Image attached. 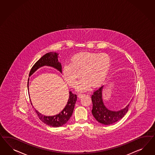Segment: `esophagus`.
I'll return each mask as SVG.
<instances>
[{
  "label": "esophagus",
  "mask_w": 155,
  "mask_h": 155,
  "mask_svg": "<svg viewBox=\"0 0 155 155\" xmlns=\"http://www.w3.org/2000/svg\"><path fill=\"white\" fill-rule=\"evenodd\" d=\"M84 94H83V93H79L78 94V97L79 98H80L81 97H82L83 96H84Z\"/></svg>",
  "instance_id": "1"
}]
</instances>
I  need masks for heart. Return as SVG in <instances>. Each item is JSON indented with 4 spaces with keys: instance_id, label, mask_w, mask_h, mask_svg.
<instances>
[{
    "instance_id": "1",
    "label": "heart",
    "mask_w": 155,
    "mask_h": 155,
    "mask_svg": "<svg viewBox=\"0 0 155 155\" xmlns=\"http://www.w3.org/2000/svg\"><path fill=\"white\" fill-rule=\"evenodd\" d=\"M110 66V59L106 54L84 53L76 54L71 63L63 68V76L71 87H75L81 78L83 79L76 87L77 90H88L91 84L97 86L105 80Z\"/></svg>"
}]
</instances>
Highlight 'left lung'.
I'll return each mask as SVG.
<instances>
[{
  "mask_svg": "<svg viewBox=\"0 0 155 155\" xmlns=\"http://www.w3.org/2000/svg\"><path fill=\"white\" fill-rule=\"evenodd\" d=\"M103 86L94 91L92 95L93 108L92 113L98 122L104 124H111L117 122L124 117L128 111L129 104L125 108L117 111L109 110L104 105L102 98Z\"/></svg>",
  "mask_w": 155,
  "mask_h": 155,
  "instance_id": "obj_1",
  "label": "left lung"
}]
</instances>
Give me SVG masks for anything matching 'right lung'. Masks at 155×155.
Returning <instances> with one entry per match:
<instances>
[{
  "label": "right lung",
  "instance_id": "right-lung-1",
  "mask_svg": "<svg viewBox=\"0 0 155 155\" xmlns=\"http://www.w3.org/2000/svg\"><path fill=\"white\" fill-rule=\"evenodd\" d=\"M58 54L55 52H50L45 54L44 55H43L41 58L31 67V70L29 72V76L31 75V74L38 68L44 66L53 67L57 69L58 71L62 72V65L61 63L58 62ZM69 93L70 96L66 106H65L64 109L57 115L51 117H47L42 115L41 113L35 110V112L37 114L40 120H41V121L43 122L44 124L54 127H60L66 124L72 116L75 107L76 101L77 100L76 94L72 93L71 92H70Z\"/></svg>",
  "mask_w": 155,
  "mask_h": 155
}]
</instances>
